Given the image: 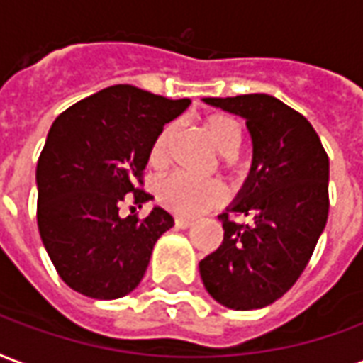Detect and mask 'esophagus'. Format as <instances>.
I'll list each match as a JSON object with an SVG mask.
<instances>
[{
	"mask_svg": "<svg viewBox=\"0 0 363 363\" xmlns=\"http://www.w3.org/2000/svg\"><path fill=\"white\" fill-rule=\"evenodd\" d=\"M176 226L178 228H189V226H193V220L191 218H184V216H176Z\"/></svg>",
	"mask_w": 363,
	"mask_h": 363,
	"instance_id": "1",
	"label": "esophagus"
}]
</instances>
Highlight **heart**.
Wrapping results in <instances>:
<instances>
[{"label":"heart","mask_w":363,"mask_h":363,"mask_svg":"<svg viewBox=\"0 0 363 363\" xmlns=\"http://www.w3.org/2000/svg\"><path fill=\"white\" fill-rule=\"evenodd\" d=\"M205 133L222 156V162L226 166H236L238 155L242 143V127L232 116L226 113H214L203 123ZM174 137V125H166L156 135L155 143L150 147L149 162L155 168H160L168 160V147ZM156 197L160 205L168 211L182 216H195L203 213L205 208L220 203L224 197V189L214 179H193L184 174H174L170 178L162 179L156 187Z\"/></svg>","instance_id":"obj_1"}]
</instances>
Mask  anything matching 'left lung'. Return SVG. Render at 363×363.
I'll use <instances>...</instances> for the list:
<instances>
[{
  "mask_svg": "<svg viewBox=\"0 0 363 363\" xmlns=\"http://www.w3.org/2000/svg\"><path fill=\"white\" fill-rule=\"evenodd\" d=\"M242 116L253 141L250 176L218 218L220 247L199 263L207 292L220 306H271L300 279L329 214V156L300 112L269 94L205 98ZM230 212L250 216L234 223Z\"/></svg>",
  "mask_w": 363,
  "mask_h": 363,
  "instance_id": "1",
  "label": "left lung"
}]
</instances>
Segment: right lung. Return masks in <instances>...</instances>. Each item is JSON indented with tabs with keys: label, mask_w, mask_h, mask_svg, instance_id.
<instances>
[{
	"label": "right lung",
	"mask_w": 363,
	"mask_h": 363,
	"mask_svg": "<svg viewBox=\"0 0 363 363\" xmlns=\"http://www.w3.org/2000/svg\"><path fill=\"white\" fill-rule=\"evenodd\" d=\"M191 104L131 84H113L60 113L36 166L38 230L62 280L94 300H116L139 286L158 238L174 226L168 211L120 216L133 193L141 207L143 170L166 123Z\"/></svg>",
	"instance_id": "add662e5"
}]
</instances>
